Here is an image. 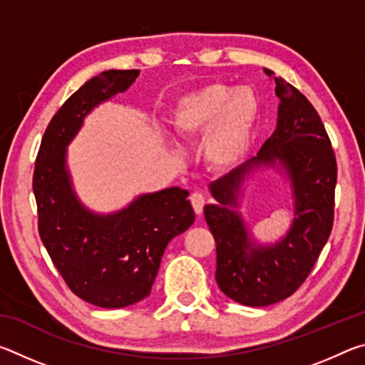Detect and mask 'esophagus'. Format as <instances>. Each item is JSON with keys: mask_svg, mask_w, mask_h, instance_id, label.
Wrapping results in <instances>:
<instances>
[{"mask_svg": "<svg viewBox=\"0 0 365 365\" xmlns=\"http://www.w3.org/2000/svg\"><path fill=\"white\" fill-rule=\"evenodd\" d=\"M190 201H191V206H193V209H195V212L197 215H201L202 209H205V205H206V197L201 193H193L190 197Z\"/></svg>", "mask_w": 365, "mask_h": 365, "instance_id": "esophagus-1", "label": "esophagus"}]
</instances>
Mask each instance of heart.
<instances>
[{
    "instance_id": "b5f03b06",
    "label": "heart",
    "mask_w": 365,
    "mask_h": 365,
    "mask_svg": "<svg viewBox=\"0 0 365 365\" xmlns=\"http://www.w3.org/2000/svg\"><path fill=\"white\" fill-rule=\"evenodd\" d=\"M261 113L255 90H235L212 83L180 98L172 125L177 137L193 143L205 137V159L211 168L228 170L248 151Z\"/></svg>"
}]
</instances>
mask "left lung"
Segmentation results:
<instances>
[{"mask_svg":"<svg viewBox=\"0 0 365 365\" xmlns=\"http://www.w3.org/2000/svg\"><path fill=\"white\" fill-rule=\"evenodd\" d=\"M267 76L274 72L264 69ZM275 80L279 120L257 156L209 185L217 205L205 207L214 235L222 293L245 306L261 307L287 299L298 289L324 250L335 217L336 158L320 115L307 98L280 77ZM279 162L294 188L295 219L285 239L270 247L252 242L236 205L244 177L261 165Z\"/></svg>","mask_w":365,"mask_h":365,"instance_id":"1","label":"left lung"}]
</instances>
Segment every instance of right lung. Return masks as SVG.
<instances>
[{"instance_id":"right-lung-1","label":"right lung","mask_w":365,"mask_h":365,"mask_svg":"<svg viewBox=\"0 0 365 365\" xmlns=\"http://www.w3.org/2000/svg\"><path fill=\"white\" fill-rule=\"evenodd\" d=\"M140 71H106L90 78L48 123L35 160L34 195L43 245L73 294L117 309L151 293L165 246L195 222L188 191L178 187L141 195L125 209L100 215L73 193L66 148L85 115L125 91Z\"/></svg>"}]
</instances>
